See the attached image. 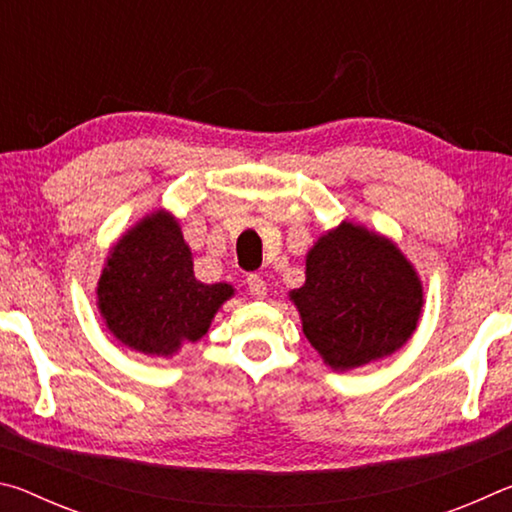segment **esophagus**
<instances>
[{
    "label": "esophagus",
    "mask_w": 512,
    "mask_h": 512,
    "mask_svg": "<svg viewBox=\"0 0 512 512\" xmlns=\"http://www.w3.org/2000/svg\"><path fill=\"white\" fill-rule=\"evenodd\" d=\"M246 287H248V293L253 298H264L266 296V282L257 273H250L246 277Z\"/></svg>",
    "instance_id": "34e87169"
}]
</instances>
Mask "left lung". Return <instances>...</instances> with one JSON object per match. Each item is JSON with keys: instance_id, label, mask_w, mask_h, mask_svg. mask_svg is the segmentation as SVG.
Returning a JSON list of instances; mask_svg holds the SVG:
<instances>
[{"instance_id": "obj_1", "label": "left lung", "mask_w": 512, "mask_h": 512, "mask_svg": "<svg viewBox=\"0 0 512 512\" xmlns=\"http://www.w3.org/2000/svg\"><path fill=\"white\" fill-rule=\"evenodd\" d=\"M291 300L309 343L329 366L348 370L402 348L422 287L391 241L345 221L309 250L307 280Z\"/></svg>"}]
</instances>
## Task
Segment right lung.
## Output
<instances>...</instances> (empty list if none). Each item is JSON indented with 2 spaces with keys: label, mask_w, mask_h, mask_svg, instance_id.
Instances as JSON below:
<instances>
[{
  "label": "right lung",
  "mask_w": 512,
  "mask_h": 512,
  "mask_svg": "<svg viewBox=\"0 0 512 512\" xmlns=\"http://www.w3.org/2000/svg\"><path fill=\"white\" fill-rule=\"evenodd\" d=\"M230 296V284L196 280L178 223L164 212L146 216L112 248L99 280L110 332L128 348L158 357L201 339Z\"/></svg>",
  "instance_id": "1"
}]
</instances>
